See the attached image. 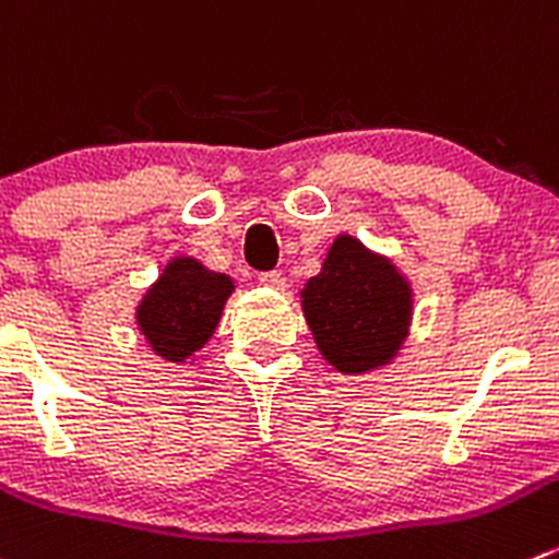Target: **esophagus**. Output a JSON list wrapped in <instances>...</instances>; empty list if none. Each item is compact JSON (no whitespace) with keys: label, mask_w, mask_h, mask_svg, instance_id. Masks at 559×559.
Listing matches in <instances>:
<instances>
[{"label":"esophagus","mask_w":559,"mask_h":559,"mask_svg":"<svg viewBox=\"0 0 559 559\" xmlns=\"http://www.w3.org/2000/svg\"><path fill=\"white\" fill-rule=\"evenodd\" d=\"M259 284L267 286V289H284L286 278H284V273H281V270H270V273L259 275Z\"/></svg>","instance_id":"obj_1"}]
</instances>
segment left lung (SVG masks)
<instances>
[{"label": "left lung", "mask_w": 559, "mask_h": 559, "mask_svg": "<svg viewBox=\"0 0 559 559\" xmlns=\"http://www.w3.org/2000/svg\"><path fill=\"white\" fill-rule=\"evenodd\" d=\"M300 297L319 352L341 373L388 366L409 335V284L390 259L349 235L335 237Z\"/></svg>", "instance_id": "1"}]
</instances>
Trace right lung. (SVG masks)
<instances>
[{
	"label": "right lung",
	"mask_w": 559,
	"mask_h": 559,
	"mask_svg": "<svg viewBox=\"0 0 559 559\" xmlns=\"http://www.w3.org/2000/svg\"><path fill=\"white\" fill-rule=\"evenodd\" d=\"M235 281L199 259L175 257L135 308V324L158 357L186 362L213 338Z\"/></svg>",
	"instance_id": "add662e5"
}]
</instances>
